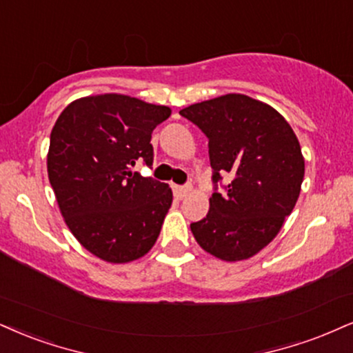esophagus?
<instances>
[{"instance_id": "1", "label": "esophagus", "mask_w": 353, "mask_h": 353, "mask_svg": "<svg viewBox=\"0 0 353 353\" xmlns=\"http://www.w3.org/2000/svg\"><path fill=\"white\" fill-rule=\"evenodd\" d=\"M191 193V186H181V185H173V194H175L176 199H183L186 194Z\"/></svg>"}]
</instances>
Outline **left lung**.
I'll use <instances>...</instances> for the list:
<instances>
[{
    "mask_svg": "<svg viewBox=\"0 0 353 353\" xmlns=\"http://www.w3.org/2000/svg\"><path fill=\"white\" fill-rule=\"evenodd\" d=\"M180 114L210 139L216 190L191 232L217 259H250L276 237L298 201L304 159L296 134L272 106L237 93L191 104ZM223 174L231 181L217 194Z\"/></svg>",
    "mask_w": 353,
    "mask_h": 353,
    "instance_id": "obj_1",
    "label": "left lung"
}]
</instances>
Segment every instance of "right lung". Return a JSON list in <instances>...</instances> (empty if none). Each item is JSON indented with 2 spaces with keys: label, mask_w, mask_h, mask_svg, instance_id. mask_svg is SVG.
I'll return each mask as SVG.
<instances>
[{
  "label": "right lung",
  "mask_w": 353,
  "mask_h": 353,
  "mask_svg": "<svg viewBox=\"0 0 353 353\" xmlns=\"http://www.w3.org/2000/svg\"><path fill=\"white\" fill-rule=\"evenodd\" d=\"M172 110L125 94L75 99L50 132L47 172L65 223L98 259L128 263L149 252L172 206L167 183L132 172L152 165V130Z\"/></svg>",
  "instance_id": "1"
}]
</instances>
